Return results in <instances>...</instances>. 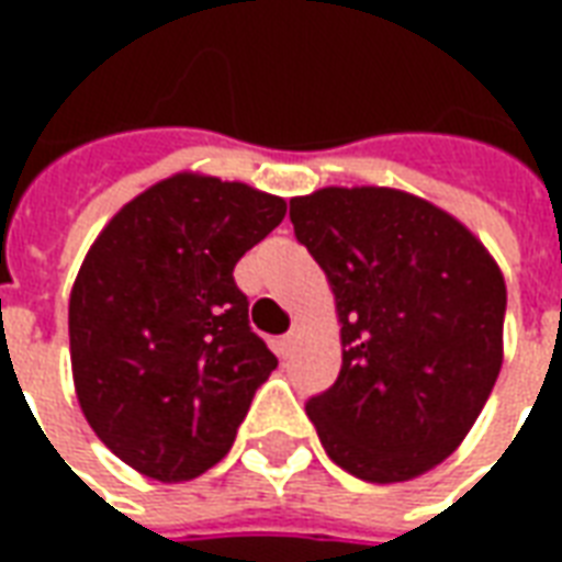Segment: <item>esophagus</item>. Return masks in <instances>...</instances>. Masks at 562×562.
<instances>
[{"instance_id":"1","label":"esophagus","mask_w":562,"mask_h":562,"mask_svg":"<svg viewBox=\"0 0 562 562\" xmlns=\"http://www.w3.org/2000/svg\"><path fill=\"white\" fill-rule=\"evenodd\" d=\"M294 342H297V330H289V334H282L280 337V355L282 358H289L294 352Z\"/></svg>"}]
</instances>
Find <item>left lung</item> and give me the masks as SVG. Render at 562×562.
Segmentation results:
<instances>
[{
  "mask_svg": "<svg viewBox=\"0 0 562 562\" xmlns=\"http://www.w3.org/2000/svg\"><path fill=\"white\" fill-rule=\"evenodd\" d=\"M325 270L342 367L306 401L328 458L364 482H406L470 434L503 364L506 282L446 210L397 189H318L289 201Z\"/></svg>",
  "mask_w": 562,
  "mask_h": 562,
  "instance_id": "8db88e82",
  "label": "left lung"
}]
</instances>
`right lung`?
<instances>
[{
    "label": "right lung",
    "mask_w": 562,
    "mask_h": 562,
    "mask_svg": "<svg viewBox=\"0 0 562 562\" xmlns=\"http://www.w3.org/2000/svg\"><path fill=\"white\" fill-rule=\"evenodd\" d=\"M282 216V198L177 173L128 201L83 258L68 301L80 409L149 479L220 463L277 367L234 265Z\"/></svg>",
    "instance_id": "obj_1"
}]
</instances>
